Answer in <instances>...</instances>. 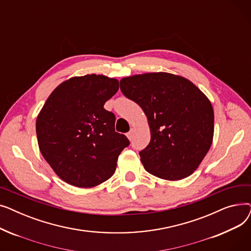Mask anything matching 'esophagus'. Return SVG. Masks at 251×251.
<instances>
[{
	"instance_id": "1",
	"label": "esophagus",
	"mask_w": 251,
	"mask_h": 251,
	"mask_svg": "<svg viewBox=\"0 0 251 251\" xmlns=\"http://www.w3.org/2000/svg\"><path fill=\"white\" fill-rule=\"evenodd\" d=\"M133 132H134V130H133V129H131V130L129 131V132L127 133V137H128V139H129V140L132 139V137H133Z\"/></svg>"
}]
</instances>
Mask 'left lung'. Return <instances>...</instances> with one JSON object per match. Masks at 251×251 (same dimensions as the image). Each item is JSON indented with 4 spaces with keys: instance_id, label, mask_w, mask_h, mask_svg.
<instances>
[{
    "instance_id": "1",
    "label": "left lung",
    "mask_w": 251,
    "mask_h": 251,
    "mask_svg": "<svg viewBox=\"0 0 251 251\" xmlns=\"http://www.w3.org/2000/svg\"><path fill=\"white\" fill-rule=\"evenodd\" d=\"M120 88L148 118L151 141L139 152L144 169L169 181L190 176L213 143L215 116L207 97L187 78L167 72L124 77Z\"/></svg>"
}]
</instances>
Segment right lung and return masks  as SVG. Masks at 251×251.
Instances as JSON below:
<instances>
[{
  "mask_svg": "<svg viewBox=\"0 0 251 251\" xmlns=\"http://www.w3.org/2000/svg\"><path fill=\"white\" fill-rule=\"evenodd\" d=\"M119 89L104 75L71 77L52 90L36 118L39 151L60 179L90 188L110 179L129 146L115 132V115L103 104Z\"/></svg>",
  "mask_w": 251,
  "mask_h": 251,
  "instance_id": "1",
  "label": "right lung"
}]
</instances>
